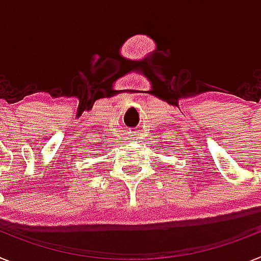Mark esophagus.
<instances>
[{"label":"esophagus","instance_id":"esophagus-1","mask_svg":"<svg viewBox=\"0 0 261 261\" xmlns=\"http://www.w3.org/2000/svg\"><path fill=\"white\" fill-rule=\"evenodd\" d=\"M132 136H133V135H132Z\"/></svg>","mask_w":261,"mask_h":261}]
</instances>
